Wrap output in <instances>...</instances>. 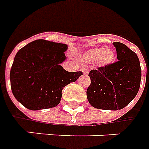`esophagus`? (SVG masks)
<instances>
[{
	"label": "esophagus",
	"mask_w": 149,
	"mask_h": 149,
	"mask_svg": "<svg viewBox=\"0 0 149 149\" xmlns=\"http://www.w3.org/2000/svg\"><path fill=\"white\" fill-rule=\"evenodd\" d=\"M82 72L84 74H86V73L88 72V70L86 69V68H84V69H82Z\"/></svg>",
	"instance_id": "34e87169"
}]
</instances>
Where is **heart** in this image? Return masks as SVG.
Instances as JSON below:
<instances>
[{
    "label": "heart",
    "instance_id": "b5f03b06",
    "mask_svg": "<svg viewBox=\"0 0 149 149\" xmlns=\"http://www.w3.org/2000/svg\"><path fill=\"white\" fill-rule=\"evenodd\" d=\"M81 59L86 63H95L100 67H108L115 59V53L110 48H94L88 49L81 54Z\"/></svg>",
    "mask_w": 149,
    "mask_h": 149
}]
</instances>
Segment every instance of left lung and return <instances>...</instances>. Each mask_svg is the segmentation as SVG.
<instances>
[{
	"instance_id": "1",
	"label": "left lung",
	"mask_w": 149,
	"mask_h": 149,
	"mask_svg": "<svg viewBox=\"0 0 149 149\" xmlns=\"http://www.w3.org/2000/svg\"><path fill=\"white\" fill-rule=\"evenodd\" d=\"M118 61L89 73L91 83L86 91L92 107L120 110L134 100L139 90L141 68L137 54L120 42H113Z\"/></svg>"
}]
</instances>
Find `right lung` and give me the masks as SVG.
I'll return each instance as SVG.
<instances>
[{"instance_id": "obj_1", "label": "right lung", "mask_w": 149, "mask_h": 149, "mask_svg": "<svg viewBox=\"0 0 149 149\" xmlns=\"http://www.w3.org/2000/svg\"><path fill=\"white\" fill-rule=\"evenodd\" d=\"M68 45L36 40L18 51L11 67L10 79L15 99L29 110L56 107L63 89L75 82L81 72L66 71L61 63L67 59Z\"/></svg>"}]
</instances>
